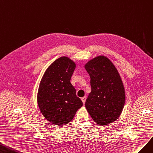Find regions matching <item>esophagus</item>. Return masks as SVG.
Instances as JSON below:
<instances>
[{
  "mask_svg": "<svg viewBox=\"0 0 153 153\" xmlns=\"http://www.w3.org/2000/svg\"><path fill=\"white\" fill-rule=\"evenodd\" d=\"M86 99V96H85V97H82V98H81V101H82V102H83V104H85V103Z\"/></svg>",
  "mask_w": 153,
  "mask_h": 153,
  "instance_id": "obj_1",
  "label": "esophagus"
}]
</instances>
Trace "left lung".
Wrapping results in <instances>:
<instances>
[{
	"mask_svg": "<svg viewBox=\"0 0 153 153\" xmlns=\"http://www.w3.org/2000/svg\"><path fill=\"white\" fill-rule=\"evenodd\" d=\"M85 68L90 76L91 92L85 107L95 123L106 126L120 115L125 103V90L119 72L106 56L90 60Z\"/></svg>",
	"mask_w": 153,
	"mask_h": 153,
	"instance_id": "left-lung-1",
	"label": "left lung"
}]
</instances>
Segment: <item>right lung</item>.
Instances as JSON below:
<instances>
[{"label": "right lung", "mask_w": 153, "mask_h": 153, "mask_svg": "<svg viewBox=\"0 0 153 153\" xmlns=\"http://www.w3.org/2000/svg\"><path fill=\"white\" fill-rule=\"evenodd\" d=\"M76 63L63 56L47 68L39 85L37 102L42 115L58 126L68 124L82 106L71 82Z\"/></svg>", "instance_id": "right-lung-1"}]
</instances>
